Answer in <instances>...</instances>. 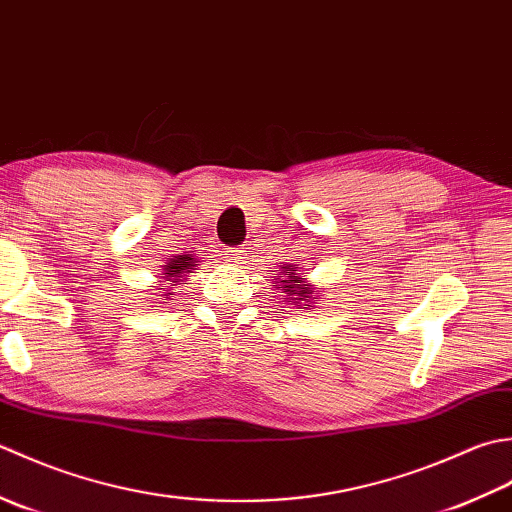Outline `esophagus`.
<instances>
[{"mask_svg": "<svg viewBox=\"0 0 512 512\" xmlns=\"http://www.w3.org/2000/svg\"><path fill=\"white\" fill-rule=\"evenodd\" d=\"M225 258H227V263H241L243 258H247L245 247H229L225 252Z\"/></svg>", "mask_w": 512, "mask_h": 512, "instance_id": "34e87169", "label": "esophagus"}]
</instances>
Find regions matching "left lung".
Returning <instances> with one entry per match:
<instances>
[{
  "label": "left lung",
  "instance_id": "8db88e82",
  "mask_svg": "<svg viewBox=\"0 0 512 512\" xmlns=\"http://www.w3.org/2000/svg\"><path fill=\"white\" fill-rule=\"evenodd\" d=\"M296 267H283V278H280V285H283L285 294H289L287 302H296L298 309H309L311 307V294H314V285H305V278L296 274ZM276 287V285H274Z\"/></svg>",
  "mask_w": 512,
  "mask_h": 512
}]
</instances>
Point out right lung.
I'll return each instance as SVG.
<instances>
[{
	"label": "right lung",
	"mask_w": 512,
	"mask_h": 512,
	"mask_svg": "<svg viewBox=\"0 0 512 512\" xmlns=\"http://www.w3.org/2000/svg\"><path fill=\"white\" fill-rule=\"evenodd\" d=\"M192 269H194V258L190 254H185V256H176L172 263L165 265V274H168L172 283H179V280L185 274H190Z\"/></svg>",
	"instance_id": "right-lung-1"
}]
</instances>
